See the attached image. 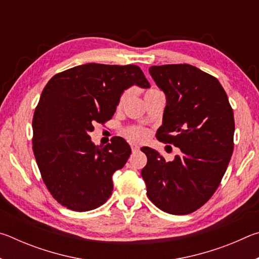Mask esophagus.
Masks as SVG:
<instances>
[{
	"instance_id": "esophagus-1",
	"label": "esophagus",
	"mask_w": 259,
	"mask_h": 259,
	"mask_svg": "<svg viewBox=\"0 0 259 259\" xmlns=\"http://www.w3.org/2000/svg\"><path fill=\"white\" fill-rule=\"evenodd\" d=\"M139 145L138 144H133V145H131V150H133L134 152H136V151H139Z\"/></svg>"
}]
</instances>
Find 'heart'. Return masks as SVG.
<instances>
[{"label":"heart","mask_w":259,"mask_h":259,"mask_svg":"<svg viewBox=\"0 0 259 259\" xmlns=\"http://www.w3.org/2000/svg\"><path fill=\"white\" fill-rule=\"evenodd\" d=\"M157 91H160V90L156 89V88H151V89H148L146 91L145 96L157 93ZM130 94H131V91L129 89L123 91V94L120 96L119 102H117V108H121L122 106H123L126 100H128V98L130 97ZM125 135L128 136L130 139L136 140V142H142V140H144V139L147 137L146 130H144L143 128H140V126H130V128H128V129L125 130Z\"/></svg>","instance_id":"heart-1"}]
</instances>
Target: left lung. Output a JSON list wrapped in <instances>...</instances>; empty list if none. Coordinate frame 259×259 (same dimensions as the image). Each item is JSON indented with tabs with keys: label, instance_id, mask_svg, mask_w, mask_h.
Returning a JSON list of instances; mask_svg holds the SVG:
<instances>
[{
	"label": "left lung",
	"instance_id": "obj_1",
	"mask_svg": "<svg viewBox=\"0 0 259 259\" xmlns=\"http://www.w3.org/2000/svg\"><path fill=\"white\" fill-rule=\"evenodd\" d=\"M165 94L160 142L179 147L182 154L165 161L150 147L142 151L147 196L162 211L191 213L207 202L230 163L234 143V115L225 90L216 77L188 64L150 67Z\"/></svg>",
	"mask_w": 259,
	"mask_h": 259
}]
</instances>
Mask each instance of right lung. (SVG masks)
I'll list each match as a JSON object with an SVG mask.
<instances>
[{
    "mask_svg": "<svg viewBox=\"0 0 259 259\" xmlns=\"http://www.w3.org/2000/svg\"><path fill=\"white\" fill-rule=\"evenodd\" d=\"M150 88L136 65L84 64L47 83L33 116V152L43 182L57 202L88 211L106 202L113 174L131 154L117 137L100 147L88 135L111 120L120 96L131 85Z\"/></svg>",
    "mask_w": 259,
    "mask_h": 259,
    "instance_id": "obj_1",
    "label": "right lung"
}]
</instances>
